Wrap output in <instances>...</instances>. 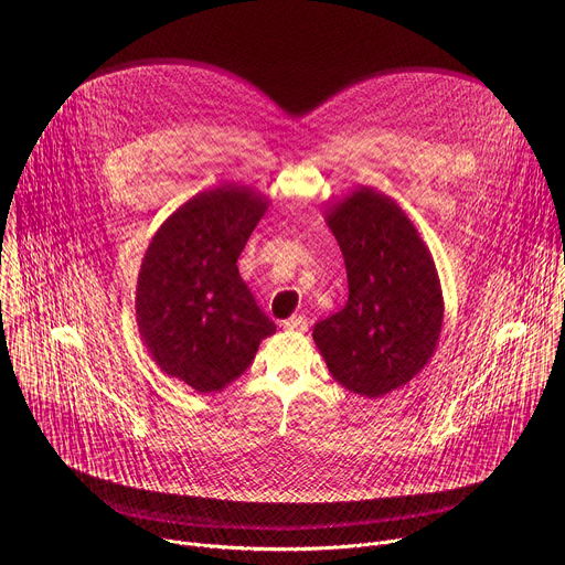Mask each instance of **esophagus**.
I'll return each instance as SVG.
<instances>
[{"mask_svg": "<svg viewBox=\"0 0 565 565\" xmlns=\"http://www.w3.org/2000/svg\"><path fill=\"white\" fill-rule=\"evenodd\" d=\"M286 331H295V333H303L308 329V319L303 315H292L284 321Z\"/></svg>", "mask_w": 565, "mask_h": 565, "instance_id": "obj_1", "label": "esophagus"}]
</instances>
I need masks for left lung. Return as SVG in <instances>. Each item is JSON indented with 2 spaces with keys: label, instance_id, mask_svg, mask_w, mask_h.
I'll return each instance as SVG.
<instances>
[{
  "label": "left lung",
  "instance_id": "8db88e82",
  "mask_svg": "<svg viewBox=\"0 0 565 565\" xmlns=\"http://www.w3.org/2000/svg\"><path fill=\"white\" fill-rule=\"evenodd\" d=\"M349 279L347 306L315 324L331 375L366 397L412 382L431 360L443 327V290L420 232L386 194L360 185L329 201Z\"/></svg>",
  "mask_w": 565,
  "mask_h": 565
}]
</instances>
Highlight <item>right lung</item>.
Returning a JSON list of instances; mask_svg holds the SVG:
<instances>
[{
	"instance_id": "1",
	"label": "right lung",
	"mask_w": 565,
	"mask_h": 565,
	"mask_svg": "<svg viewBox=\"0 0 565 565\" xmlns=\"http://www.w3.org/2000/svg\"><path fill=\"white\" fill-rule=\"evenodd\" d=\"M270 199L227 183L199 192L151 236L136 284V321L160 371L199 393L244 373L277 331L241 279L236 259Z\"/></svg>"
}]
</instances>
